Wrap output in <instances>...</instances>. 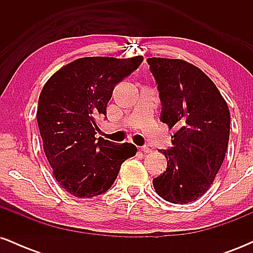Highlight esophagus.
I'll list each match as a JSON object with an SVG mask.
<instances>
[{"instance_id": "obj_1", "label": "esophagus", "mask_w": 253, "mask_h": 253, "mask_svg": "<svg viewBox=\"0 0 253 253\" xmlns=\"http://www.w3.org/2000/svg\"><path fill=\"white\" fill-rule=\"evenodd\" d=\"M139 150H140L141 152H144V153H150L151 152V149L149 146H141V147H139Z\"/></svg>"}]
</instances>
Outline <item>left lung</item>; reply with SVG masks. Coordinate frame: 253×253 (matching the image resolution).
I'll return each mask as SVG.
<instances>
[{
    "instance_id": "obj_1",
    "label": "left lung",
    "mask_w": 253,
    "mask_h": 253,
    "mask_svg": "<svg viewBox=\"0 0 253 253\" xmlns=\"http://www.w3.org/2000/svg\"><path fill=\"white\" fill-rule=\"evenodd\" d=\"M158 84L161 119L175 128L163 175L153 178L156 193L171 203H189L210 189L225 159L229 109L216 85L201 69L182 59L149 58Z\"/></svg>"
}]
</instances>
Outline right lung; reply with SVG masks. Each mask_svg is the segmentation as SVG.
<instances>
[{
    "instance_id": "1",
    "label": "right lung",
    "mask_w": 253,
    "mask_h": 253,
    "mask_svg": "<svg viewBox=\"0 0 253 253\" xmlns=\"http://www.w3.org/2000/svg\"><path fill=\"white\" fill-rule=\"evenodd\" d=\"M143 60V56L80 58L43 85L37 110L43 151L56 181L71 195L85 199L107 191L121 164L135 156V145L113 144L95 134L115 84Z\"/></svg>"
}]
</instances>
